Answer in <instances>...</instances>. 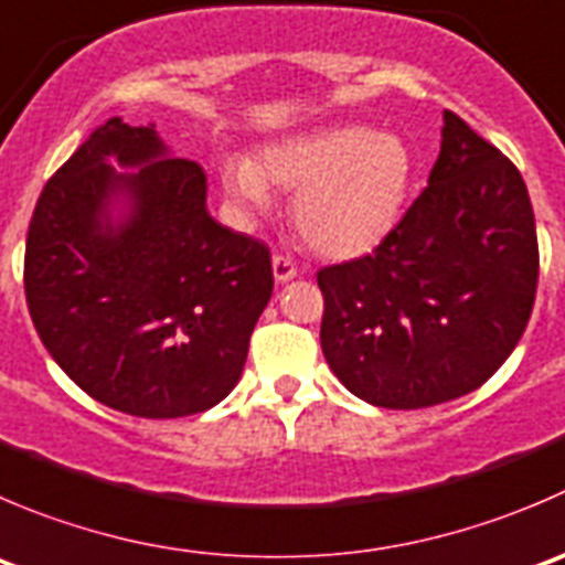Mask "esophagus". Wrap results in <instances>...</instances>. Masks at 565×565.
Here are the masks:
<instances>
[{"mask_svg":"<svg viewBox=\"0 0 565 565\" xmlns=\"http://www.w3.org/2000/svg\"><path fill=\"white\" fill-rule=\"evenodd\" d=\"M273 276H276L278 284L292 281V278L298 276V265H295V262L289 259V256L276 254V256H273Z\"/></svg>","mask_w":565,"mask_h":565,"instance_id":"1","label":"esophagus"}]
</instances>
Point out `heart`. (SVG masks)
Returning a JSON list of instances; mask_svg holds the SVG:
<instances>
[{
    "mask_svg": "<svg viewBox=\"0 0 565 565\" xmlns=\"http://www.w3.org/2000/svg\"><path fill=\"white\" fill-rule=\"evenodd\" d=\"M217 173L223 193L245 212H265L270 188L298 193L292 221L300 237L322 256L355 259L397 226L414 154L403 137L344 124L267 146L256 162L232 154Z\"/></svg>",
    "mask_w": 565,
    "mask_h": 565,
    "instance_id": "obj_1",
    "label": "heart"
}]
</instances>
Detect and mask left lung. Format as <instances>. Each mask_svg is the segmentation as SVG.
<instances>
[{
  "label": "left lung",
  "mask_w": 565,
  "mask_h": 565,
  "mask_svg": "<svg viewBox=\"0 0 565 565\" xmlns=\"http://www.w3.org/2000/svg\"><path fill=\"white\" fill-rule=\"evenodd\" d=\"M333 375L381 408H428L483 386L522 339L539 237L522 173L445 109L428 188L372 254L317 273Z\"/></svg>",
  "instance_id": "1"
}]
</instances>
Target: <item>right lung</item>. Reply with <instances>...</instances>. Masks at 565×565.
Listing matches in <instances>:
<instances>
[{"instance_id": "1", "label": "right lung", "mask_w": 565, "mask_h": 565, "mask_svg": "<svg viewBox=\"0 0 565 565\" xmlns=\"http://www.w3.org/2000/svg\"><path fill=\"white\" fill-rule=\"evenodd\" d=\"M24 292L43 348L82 392L177 419L237 386L273 295L270 250L206 212L204 168L168 160L154 124L109 118L38 199Z\"/></svg>"}]
</instances>
